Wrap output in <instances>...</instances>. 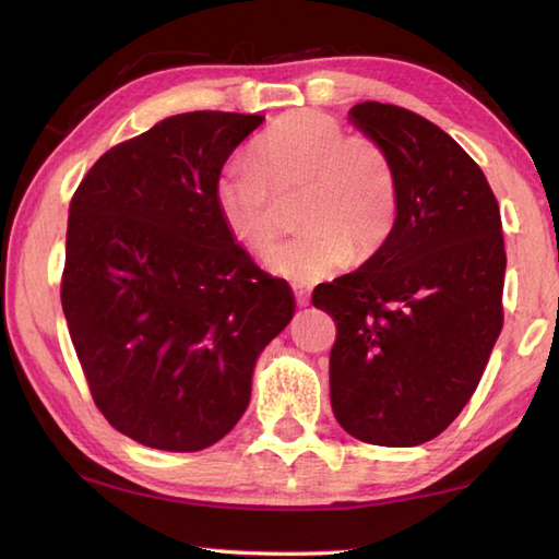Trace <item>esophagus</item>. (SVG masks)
I'll use <instances>...</instances> for the list:
<instances>
[{
  "mask_svg": "<svg viewBox=\"0 0 559 559\" xmlns=\"http://www.w3.org/2000/svg\"><path fill=\"white\" fill-rule=\"evenodd\" d=\"M293 293H296L298 306H308V302H310V296H308V290H306V288H302V286H293Z\"/></svg>",
  "mask_w": 559,
  "mask_h": 559,
  "instance_id": "esophagus-1",
  "label": "esophagus"
}]
</instances>
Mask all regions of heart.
<instances>
[{
    "label": "heart",
    "mask_w": 559,
    "mask_h": 559,
    "mask_svg": "<svg viewBox=\"0 0 559 559\" xmlns=\"http://www.w3.org/2000/svg\"><path fill=\"white\" fill-rule=\"evenodd\" d=\"M253 158H229L212 202L241 247L261 253L278 237V200L300 192L296 239L269 251L266 266L312 283L344 263H364L391 237L399 178L377 139L347 134L340 119L300 109L281 117L253 144Z\"/></svg>",
    "instance_id": "b5f03b06"
}]
</instances>
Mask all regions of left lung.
I'll list each match as a JSON object with an SVG mask.
<instances>
[{
    "mask_svg": "<svg viewBox=\"0 0 559 559\" xmlns=\"http://www.w3.org/2000/svg\"><path fill=\"white\" fill-rule=\"evenodd\" d=\"M349 115L389 151L399 217L359 271L312 293L337 324L330 401L352 438L415 448L469 403L503 328L501 212L481 168L438 124L381 103Z\"/></svg>",
    "mask_w": 559,
    "mask_h": 559,
    "instance_id": "obj_1",
    "label": "left lung"
}]
</instances>
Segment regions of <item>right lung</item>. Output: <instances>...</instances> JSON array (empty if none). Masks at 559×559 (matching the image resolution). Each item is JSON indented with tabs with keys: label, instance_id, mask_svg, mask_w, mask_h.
Wrapping results in <instances>:
<instances>
[{
	"label": "right lung",
	"instance_id": "1",
	"mask_svg": "<svg viewBox=\"0 0 559 559\" xmlns=\"http://www.w3.org/2000/svg\"><path fill=\"white\" fill-rule=\"evenodd\" d=\"M263 121L188 111L95 160L70 200L60 302L87 389L146 448L198 452L245 415L261 349L296 310L212 202L231 151Z\"/></svg>",
	"mask_w": 559,
	"mask_h": 559
}]
</instances>
